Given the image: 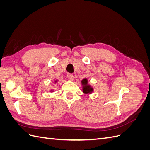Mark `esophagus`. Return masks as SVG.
<instances>
[{
	"mask_svg": "<svg viewBox=\"0 0 150 150\" xmlns=\"http://www.w3.org/2000/svg\"><path fill=\"white\" fill-rule=\"evenodd\" d=\"M68 79H69L71 81H72L74 80V76L72 74L68 75Z\"/></svg>",
	"mask_w": 150,
	"mask_h": 150,
	"instance_id": "esophagus-1",
	"label": "esophagus"
}]
</instances>
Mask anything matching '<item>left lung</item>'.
I'll use <instances>...</instances> for the list:
<instances>
[{
  "label": "left lung",
  "mask_w": 150,
  "mask_h": 150,
  "mask_svg": "<svg viewBox=\"0 0 150 150\" xmlns=\"http://www.w3.org/2000/svg\"><path fill=\"white\" fill-rule=\"evenodd\" d=\"M81 84L83 86V92L84 94H91L93 92V88L89 84L87 78H84L81 81Z\"/></svg>",
  "instance_id": "left-lung-1"
}]
</instances>
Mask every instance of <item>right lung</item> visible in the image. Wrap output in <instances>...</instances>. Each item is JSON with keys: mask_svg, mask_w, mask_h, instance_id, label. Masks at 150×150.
<instances>
[{"mask_svg": "<svg viewBox=\"0 0 150 150\" xmlns=\"http://www.w3.org/2000/svg\"><path fill=\"white\" fill-rule=\"evenodd\" d=\"M57 80H56V81H55V83H57ZM51 91V92H53V90H52V89H51V91Z\"/></svg>", "mask_w": 150, "mask_h": 150, "instance_id": "obj_1", "label": "right lung"}]
</instances>
